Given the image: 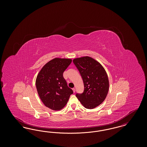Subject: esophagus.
Wrapping results in <instances>:
<instances>
[{"instance_id": "34e87169", "label": "esophagus", "mask_w": 147, "mask_h": 147, "mask_svg": "<svg viewBox=\"0 0 147 147\" xmlns=\"http://www.w3.org/2000/svg\"><path fill=\"white\" fill-rule=\"evenodd\" d=\"M72 90H73V92H74V93L76 92V89H75V88H73V89H72Z\"/></svg>"}]
</instances>
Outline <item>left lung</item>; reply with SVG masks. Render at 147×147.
I'll use <instances>...</instances> for the list:
<instances>
[{"instance_id":"left-lung-1","label":"left lung","mask_w":147,"mask_h":147,"mask_svg":"<svg viewBox=\"0 0 147 147\" xmlns=\"http://www.w3.org/2000/svg\"><path fill=\"white\" fill-rule=\"evenodd\" d=\"M73 62L79 71L84 85V92L77 94L81 104L93 109L102 103L109 89V80L103 66L89 56L74 58Z\"/></svg>"}]
</instances>
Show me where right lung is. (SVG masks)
Here are the masks:
<instances>
[{
	"mask_svg": "<svg viewBox=\"0 0 147 147\" xmlns=\"http://www.w3.org/2000/svg\"><path fill=\"white\" fill-rule=\"evenodd\" d=\"M71 61L69 58H55L45 64L37 76L38 94L43 104L51 110L62 109L73 93L63 76Z\"/></svg>",
	"mask_w": 147,
	"mask_h": 147,
	"instance_id": "obj_1",
	"label": "right lung"
}]
</instances>
